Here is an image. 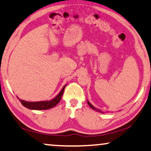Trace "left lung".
Here are the masks:
<instances>
[{
  "mask_svg": "<svg viewBox=\"0 0 151 151\" xmlns=\"http://www.w3.org/2000/svg\"><path fill=\"white\" fill-rule=\"evenodd\" d=\"M88 101V105H89V106H90V107L91 108H92V109H94V110H96V111L101 112V113H102V114H103V113H104V112H103V111H102L101 109H96V107H94V106H93V105H92V104H91V103H90V102H89L88 101Z\"/></svg>",
  "mask_w": 151,
  "mask_h": 151,
  "instance_id": "obj_1",
  "label": "left lung"
}]
</instances>
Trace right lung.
Masks as SVG:
<instances>
[{
	"instance_id": "1",
	"label": "right lung",
	"mask_w": 151,
	"mask_h": 151,
	"mask_svg": "<svg viewBox=\"0 0 151 151\" xmlns=\"http://www.w3.org/2000/svg\"><path fill=\"white\" fill-rule=\"evenodd\" d=\"M66 85H65L61 89L60 92L53 99L50 100V101H36V102H31V101H26L24 100L20 99L17 96V98L19 99V101L21 102L22 105L24 107L28 108L29 109L32 110H46L52 108L55 106H56L57 104L59 103L61 101V97H62L63 91H64L65 87Z\"/></svg>"
}]
</instances>
